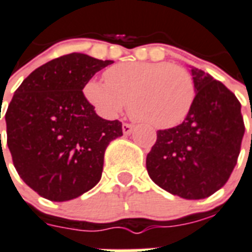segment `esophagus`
Wrapping results in <instances>:
<instances>
[{"instance_id":"1","label":"esophagus","mask_w":252,"mask_h":252,"mask_svg":"<svg viewBox=\"0 0 252 252\" xmlns=\"http://www.w3.org/2000/svg\"><path fill=\"white\" fill-rule=\"evenodd\" d=\"M135 126H131V124H123V133L124 135H131L132 131H133Z\"/></svg>"}]
</instances>
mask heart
Here are the masks:
<instances>
[{"label": "heart", "instance_id": "heart-1", "mask_svg": "<svg viewBox=\"0 0 252 252\" xmlns=\"http://www.w3.org/2000/svg\"><path fill=\"white\" fill-rule=\"evenodd\" d=\"M105 80H89L84 87L85 97L100 115L119 116L129 101V115L156 129L183 123L196 97L191 73L169 63H121L105 70Z\"/></svg>", "mask_w": 252, "mask_h": 252}]
</instances>
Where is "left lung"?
I'll return each mask as SVG.
<instances>
[{
	"label": "left lung",
	"mask_w": 252,
	"mask_h": 252,
	"mask_svg": "<svg viewBox=\"0 0 252 252\" xmlns=\"http://www.w3.org/2000/svg\"><path fill=\"white\" fill-rule=\"evenodd\" d=\"M196 97L187 119L158 131L147 171L160 188L196 200L227 183L240 152L245 124L240 102L224 84L191 66ZM252 117V116H251Z\"/></svg>",
	"instance_id": "1"
}]
</instances>
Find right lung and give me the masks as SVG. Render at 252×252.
<instances>
[{
  "label": "right lung",
  "mask_w": 252,
  "mask_h": 252,
  "mask_svg": "<svg viewBox=\"0 0 252 252\" xmlns=\"http://www.w3.org/2000/svg\"><path fill=\"white\" fill-rule=\"evenodd\" d=\"M112 63L84 53L52 60L22 81L7 107L13 164L32 189L52 202H66L94 187L108 144L123 136L120 121L98 116L83 93Z\"/></svg>",
  "instance_id": "1"
}]
</instances>
